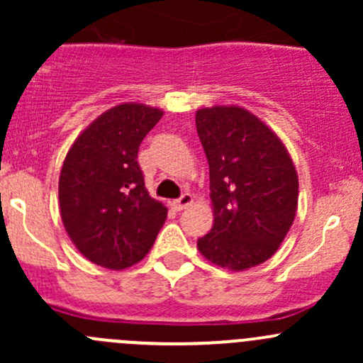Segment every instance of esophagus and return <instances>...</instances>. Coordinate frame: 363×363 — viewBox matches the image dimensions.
Listing matches in <instances>:
<instances>
[{
  "label": "esophagus",
  "mask_w": 363,
  "mask_h": 363,
  "mask_svg": "<svg viewBox=\"0 0 363 363\" xmlns=\"http://www.w3.org/2000/svg\"><path fill=\"white\" fill-rule=\"evenodd\" d=\"M191 203H193V196L189 195V193H184L181 199L172 202V207H174L175 211H184V208H188Z\"/></svg>",
  "instance_id": "1"
}]
</instances>
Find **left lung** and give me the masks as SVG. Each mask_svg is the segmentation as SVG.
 I'll return each mask as SVG.
<instances>
[{"mask_svg": "<svg viewBox=\"0 0 363 363\" xmlns=\"http://www.w3.org/2000/svg\"><path fill=\"white\" fill-rule=\"evenodd\" d=\"M196 131L208 161L214 223L196 246L223 269L267 262L290 232L298 175L276 131L239 105L199 108Z\"/></svg>", "mask_w": 363, "mask_h": 363, "instance_id": "8db88e82", "label": "left lung"}]
</instances>
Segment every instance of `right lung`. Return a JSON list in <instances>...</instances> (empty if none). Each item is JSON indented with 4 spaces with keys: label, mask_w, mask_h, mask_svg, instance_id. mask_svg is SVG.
Segmentation results:
<instances>
[{
    "label": "right lung",
    "mask_w": 363,
    "mask_h": 363,
    "mask_svg": "<svg viewBox=\"0 0 363 363\" xmlns=\"http://www.w3.org/2000/svg\"><path fill=\"white\" fill-rule=\"evenodd\" d=\"M163 111L116 105L69 147L60 174V211L73 246L96 265L123 270L155 244L168 208L149 195L137 155Z\"/></svg>",
    "instance_id": "right-lung-1"
}]
</instances>
